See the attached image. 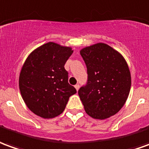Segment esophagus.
Listing matches in <instances>:
<instances>
[{
    "label": "esophagus",
    "mask_w": 149,
    "mask_h": 149,
    "mask_svg": "<svg viewBox=\"0 0 149 149\" xmlns=\"http://www.w3.org/2000/svg\"><path fill=\"white\" fill-rule=\"evenodd\" d=\"M74 87H75L76 91H79V84H76V85L74 86Z\"/></svg>",
    "instance_id": "1"
}]
</instances>
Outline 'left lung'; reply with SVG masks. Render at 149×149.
<instances>
[{"instance_id": "obj_1", "label": "left lung", "mask_w": 149, "mask_h": 149, "mask_svg": "<svg viewBox=\"0 0 149 149\" xmlns=\"http://www.w3.org/2000/svg\"><path fill=\"white\" fill-rule=\"evenodd\" d=\"M87 68V83L79 90L86 113L96 120L114 116L126 103L131 89V73L126 60L105 43L80 50Z\"/></svg>"}]
</instances>
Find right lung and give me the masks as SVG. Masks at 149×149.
<instances>
[{
    "label": "right lung",
    "mask_w": 149,
    "mask_h": 149,
    "mask_svg": "<svg viewBox=\"0 0 149 149\" xmlns=\"http://www.w3.org/2000/svg\"><path fill=\"white\" fill-rule=\"evenodd\" d=\"M73 51L71 47L50 42L34 49L25 61L19 89L27 107L37 116L44 119L59 116L76 93L64 68Z\"/></svg>",
    "instance_id": "obj_1"
}]
</instances>
